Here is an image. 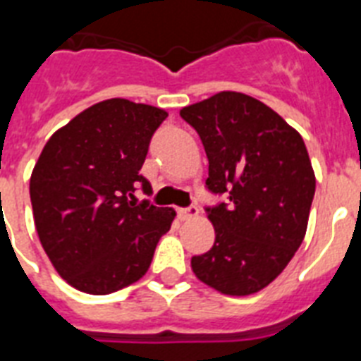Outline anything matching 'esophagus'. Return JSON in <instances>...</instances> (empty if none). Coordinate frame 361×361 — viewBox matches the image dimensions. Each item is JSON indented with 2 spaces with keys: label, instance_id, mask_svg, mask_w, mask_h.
I'll list each match as a JSON object with an SVG mask.
<instances>
[{
  "label": "esophagus",
  "instance_id": "esophagus-1",
  "mask_svg": "<svg viewBox=\"0 0 361 361\" xmlns=\"http://www.w3.org/2000/svg\"><path fill=\"white\" fill-rule=\"evenodd\" d=\"M178 215H180L181 221L195 219V217H198V208L197 206H191V208H181L180 212H178Z\"/></svg>",
  "mask_w": 361,
  "mask_h": 361
}]
</instances>
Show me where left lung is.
<instances>
[{
	"instance_id": "1",
	"label": "left lung",
	"mask_w": 361,
	"mask_h": 361,
	"mask_svg": "<svg viewBox=\"0 0 361 361\" xmlns=\"http://www.w3.org/2000/svg\"><path fill=\"white\" fill-rule=\"evenodd\" d=\"M180 116L200 135L209 191L228 204L208 209L214 247L192 274L226 296H251L277 279L307 232L314 170L302 135L262 101L221 92Z\"/></svg>"
}]
</instances>
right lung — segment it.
<instances>
[{
    "label": "right lung",
    "mask_w": 361,
    "mask_h": 361,
    "mask_svg": "<svg viewBox=\"0 0 361 361\" xmlns=\"http://www.w3.org/2000/svg\"><path fill=\"white\" fill-rule=\"evenodd\" d=\"M169 112L106 99L59 127L30 178L33 219L50 262L76 290L104 296L146 275L174 208L135 202L138 170Z\"/></svg>",
    "instance_id": "1"
}]
</instances>
